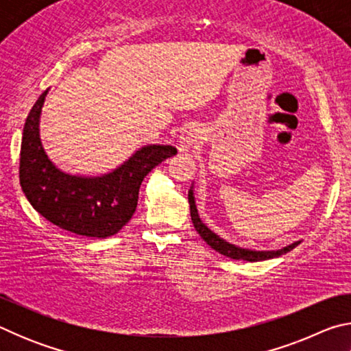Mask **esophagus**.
Instances as JSON below:
<instances>
[{"label":"esophagus","instance_id":"obj_1","mask_svg":"<svg viewBox=\"0 0 351 351\" xmlns=\"http://www.w3.org/2000/svg\"><path fill=\"white\" fill-rule=\"evenodd\" d=\"M199 141V132L195 127H189L182 132L180 138V150L181 152H190L195 147V144Z\"/></svg>","mask_w":351,"mask_h":351}]
</instances>
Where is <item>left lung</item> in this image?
<instances>
[{
	"mask_svg": "<svg viewBox=\"0 0 351 351\" xmlns=\"http://www.w3.org/2000/svg\"><path fill=\"white\" fill-rule=\"evenodd\" d=\"M189 204H190V217H192V223L195 226V229H197V232L201 235V239H203L212 249H215L217 252L223 254L229 258L243 260V261L268 260V258L278 257V255H282V254H287V252L291 251V249H294L297 245H300V241H295V243H293V245L280 249V251H268V252H257V251H249V249L237 247L234 245H229L228 241L219 239L218 235L213 234L212 230L207 228V226L203 221H201L199 217H198L197 206H195L192 190H189Z\"/></svg>",
	"mask_w": 351,
	"mask_h": 351,
	"instance_id": "left-lung-1",
	"label": "left lung"
}]
</instances>
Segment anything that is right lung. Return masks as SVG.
Segmentation results:
<instances>
[{
  "label": "right lung",
  "mask_w": 351,
  "mask_h": 351,
  "mask_svg": "<svg viewBox=\"0 0 351 351\" xmlns=\"http://www.w3.org/2000/svg\"><path fill=\"white\" fill-rule=\"evenodd\" d=\"M47 90L34 104L23 128L20 184L31 206L47 221L68 232L94 239L117 234L138 206L144 178L178 153L171 145H150L136 152L117 170L100 178L63 173L41 145L38 119Z\"/></svg>",
  "instance_id": "add662e5"
}]
</instances>
